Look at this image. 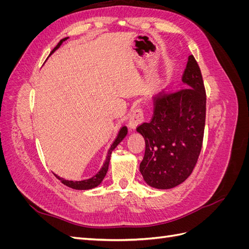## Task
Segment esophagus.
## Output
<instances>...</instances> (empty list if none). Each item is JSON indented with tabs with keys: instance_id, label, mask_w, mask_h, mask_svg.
<instances>
[{
	"instance_id": "esophagus-1",
	"label": "esophagus",
	"mask_w": 249,
	"mask_h": 249,
	"mask_svg": "<svg viewBox=\"0 0 249 249\" xmlns=\"http://www.w3.org/2000/svg\"><path fill=\"white\" fill-rule=\"evenodd\" d=\"M144 120H145L144 112H143L142 107L138 106L133 110L130 120H129V124L132 129H136V127L144 122Z\"/></svg>"
}]
</instances>
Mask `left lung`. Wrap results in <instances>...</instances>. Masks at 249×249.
<instances>
[{
  "instance_id": "8db88e82",
  "label": "left lung",
  "mask_w": 249,
  "mask_h": 249,
  "mask_svg": "<svg viewBox=\"0 0 249 249\" xmlns=\"http://www.w3.org/2000/svg\"><path fill=\"white\" fill-rule=\"evenodd\" d=\"M182 81L179 87L164 89L153 97L152 119L137 126L145 140L140 172L158 189H170L186 180L202 146L207 94L193 55L188 58Z\"/></svg>"
}]
</instances>
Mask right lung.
I'll return each mask as SVG.
<instances>
[{
	"label": "right lung",
	"instance_id": "right-lung-1",
	"mask_svg": "<svg viewBox=\"0 0 249 249\" xmlns=\"http://www.w3.org/2000/svg\"><path fill=\"white\" fill-rule=\"evenodd\" d=\"M67 38H69V37H66V38H63V39L60 40V41L58 42L57 46L54 48V50H53V51L51 52V54H52V53H54L60 46H61L62 42L65 41ZM126 133H127V129H126L125 126H123L122 129L119 130V133H118V135H117L116 139H115L114 141H113L111 147L109 148V152H108V154H107L106 161H105V163H104V165H103V167L100 169L99 172L95 173V175H94L93 177H91L90 178H87V179H82V180H69V179H64V178H60V177H58V176L55 175L56 178H57L58 179L61 180L62 184H64L65 186L71 187V188H72V189H77V190H87V189H91V188H94V187H96L97 185H100L101 182L103 180V178H105V176H106L107 171H108V166H109V162H110V158H111L112 150L114 149V148L117 146L118 143L124 138Z\"/></svg>",
	"mask_w": 249,
	"mask_h": 249
}]
</instances>
